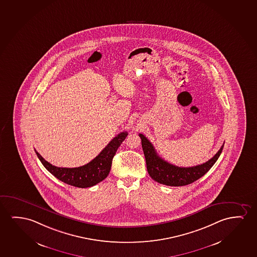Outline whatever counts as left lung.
<instances>
[{"label":"left lung","mask_w":257,"mask_h":257,"mask_svg":"<svg viewBox=\"0 0 257 257\" xmlns=\"http://www.w3.org/2000/svg\"><path fill=\"white\" fill-rule=\"evenodd\" d=\"M142 140V147L145 153V161L150 176L154 181L161 184L180 187L191 184L194 181L206 174L211 167H213L221 152L224 148V145L221 146L219 151L207 162L191 167H180L172 165L170 163L161 159L156 152L154 146L143 134H139Z\"/></svg>","instance_id":"obj_1"}]
</instances>
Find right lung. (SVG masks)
Wrapping results in <instances>:
<instances>
[{
    "label": "right lung",
    "mask_w": 257,
    "mask_h": 257,
    "mask_svg": "<svg viewBox=\"0 0 257 257\" xmlns=\"http://www.w3.org/2000/svg\"><path fill=\"white\" fill-rule=\"evenodd\" d=\"M126 136L127 132L126 131L117 135L94 159L83 167L75 168L54 167L45 160L36 150L35 152L45 168L50 172L54 177L63 181L66 184L74 187L89 188L98 184V182L107 177L111 170L112 159L119 145L126 139Z\"/></svg>",
    "instance_id": "1"
}]
</instances>
